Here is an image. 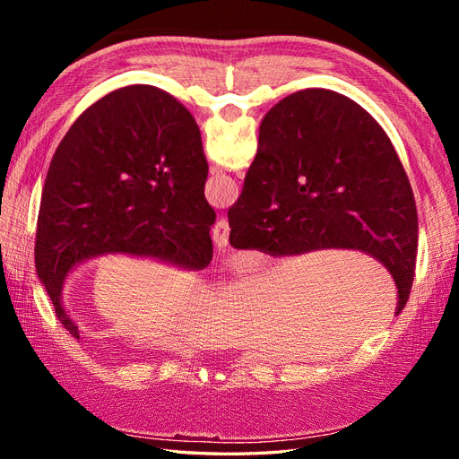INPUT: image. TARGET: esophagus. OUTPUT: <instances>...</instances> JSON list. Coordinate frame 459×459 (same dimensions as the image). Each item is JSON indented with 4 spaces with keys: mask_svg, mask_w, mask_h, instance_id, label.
<instances>
[{
    "mask_svg": "<svg viewBox=\"0 0 459 459\" xmlns=\"http://www.w3.org/2000/svg\"><path fill=\"white\" fill-rule=\"evenodd\" d=\"M228 239H230V224L226 218H220L212 228V241L216 243L218 248H226Z\"/></svg>",
    "mask_w": 459,
    "mask_h": 459,
    "instance_id": "34e87169",
    "label": "esophagus"
}]
</instances>
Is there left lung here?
Wrapping results in <instances>:
<instances>
[{"label": "left lung", "instance_id": "1", "mask_svg": "<svg viewBox=\"0 0 459 459\" xmlns=\"http://www.w3.org/2000/svg\"><path fill=\"white\" fill-rule=\"evenodd\" d=\"M206 176L195 118L155 86L120 88L78 117L51 159L34 247L39 281L73 337L61 293L84 260L118 253L208 266L216 212Z\"/></svg>", "mask_w": 459, "mask_h": 459}]
</instances>
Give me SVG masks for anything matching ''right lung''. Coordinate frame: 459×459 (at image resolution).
I'll return each instance as SVG.
<instances>
[{"mask_svg":"<svg viewBox=\"0 0 459 459\" xmlns=\"http://www.w3.org/2000/svg\"><path fill=\"white\" fill-rule=\"evenodd\" d=\"M230 243L272 256L356 248L391 272L396 314L418 256V208L385 130L349 97L302 90L268 110L230 211Z\"/></svg>","mask_w":459,"mask_h":459,"instance_id":"right-lung-1","label":"right lung"}]
</instances>
